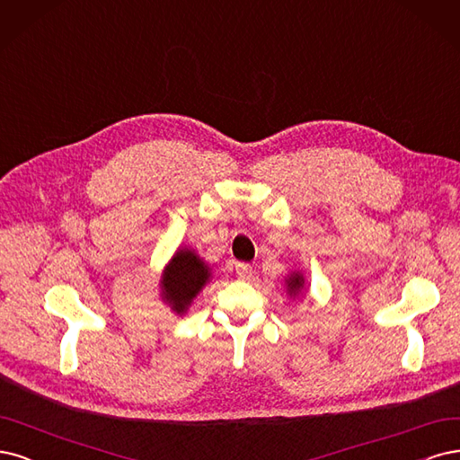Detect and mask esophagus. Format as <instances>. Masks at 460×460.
I'll return each instance as SVG.
<instances>
[{
	"mask_svg": "<svg viewBox=\"0 0 460 460\" xmlns=\"http://www.w3.org/2000/svg\"><path fill=\"white\" fill-rule=\"evenodd\" d=\"M234 271H236V277H239V279H248L252 275V265L244 263V261H239L234 265Z\"/></svg>",
	"mask_w": 460,
	"mask_h": 460,
	"instance_id": "obj_1",
	"label": "esophagus"
}]
</instances>
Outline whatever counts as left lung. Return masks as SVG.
<instances>
[{
	"mask_svg": "<svg viewBox=\"0 0 460 460\" xmlns=\"http://www.w3.org/2000/svg\"><path fill=\"white\" fill-rule=\"evenodd\" d=\"M302 285H304V279L300 277V275H292L290 279H288V290H290V294L294 292H298L300 288H302Z\"/></svg>",
	"mask_w": 460,
	"mask_h": 460,
	"instance_id": "1",
	"label": "left lung"
}]
</instances>
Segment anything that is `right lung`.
Returning a JSON list of instances; mask_svg holds the SVG:
<instances>
[{
    "mask_svg": "<svg viewBox=\"0 0 460 460\" xmlns=\"http://www.w3.org/2000/svg\"><path fill=\"white\" fill-rule=\"evenodd\" d=\"M208 277V268L190 250H180L168 265L164 279H162L164 298L177 314H183L199 290L206 285Z\"/></svg>",
    "mask_w": 460,
    "mask_h": 460,
    "instance_id": "right-lung-1",
    "label": "right lung"
}]
</instances>
